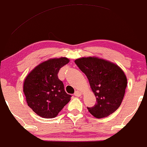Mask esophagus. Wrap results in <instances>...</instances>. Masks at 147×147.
<instances>
[{
    "label": "esophagus",
    "instance_id": "34e87169",
    "mask_svg": "<svg viewBox=\"0 0 147 147\" xmlns=\"http://www.w3.org/2000/svg\"><path fill=\"white\" fill-rule=\"evenodd\" d=\"M81 95H82V93H81V91H78V90H76V91L74 93V96H76V97L81 96Z\"/></svg>",
    "mask_w": 147,
    "mask_h": 147
}]
</instances>
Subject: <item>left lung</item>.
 Wrapping results in <instances>:
<instances>
[{"mask_svg":"<svg viewBox=\"0 0 147 147\" xmlns=\"http://www.w3.org/2000/svg\"><path fill=\"white\" fill-rule=\"evenodd\" d=\"M76 64L86 74L96 97V103L88 111L96 118H102L118 109L123 100L127 77L117 65L98 57H83Z\"/></svg>","mask_w":147,"mask_h":147,"instance_id":"8db88e82","label":"left lung"}]
</instances>
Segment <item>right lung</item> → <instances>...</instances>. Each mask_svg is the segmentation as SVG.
Returning a JSON list of instances; mask_svg holds the SVG:
<instances>
[{
	"label": "right lung",
	"mask_w": 147,
	"mask_h": 147,
	"mask_svg": "<svg viewBox=\"0 0 147 147\" xmlns=\"http://www.w3.org/2000/svg\"><path fill=\"white\" fill-rule=\"evenodd\" d=\"M69 62L66 57L51 59L40 63L25 78L23 92L28 105L40 117H57L70 101L71 96L65 92L58 78L60 69Z\"/></svg>",
	"instance_id": "obj_1"
}]
</instances>
